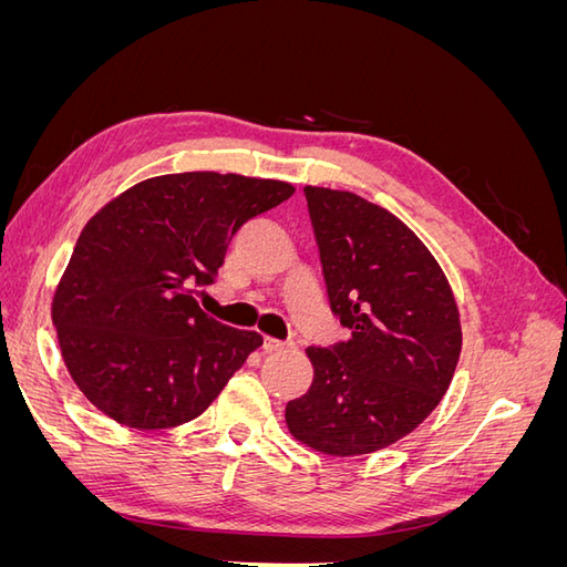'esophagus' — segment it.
<instances>
[{
  "instance_id": "obj_1",
  "label": "esophagus",
  "mask_w": 567,
  "mask_h": 567,
  "mask_svg": "<svg viewBox=\"0 0 567 567\" xmlns=\"http://www.w3.org/2000/svg\"><path fill=\"white\" fill-rule=\"evenodd\" d=\"M262 348H265V352H281V350H286V342H281L277 338H265Z\"/></svg>"
}]
</instances>
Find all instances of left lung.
I'll return each mask as SVG.
<instances>
[{
	"mask_svg": "<svg viewBox=\"0 0 567 567\" xmlns=\"http://www.w3.org/2000/svg\"><path fill=\"white\" fill-rule=\"evenodd\" d=\"M331 312L352 333L307 348L315 381L288 402L307 447L359 456L419 427L447 392L461 354L454 293L402 219L362 196L305 186Z\"/></svg>",
	"mask_w": 567,
	"mask_h": 567,
	"instance_id": "8db88e82",
	"label": "left lung"
}]
</instances>
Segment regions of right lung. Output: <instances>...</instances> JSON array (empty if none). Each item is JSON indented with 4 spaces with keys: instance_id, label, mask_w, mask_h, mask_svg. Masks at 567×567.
I'll return each instance as SVG.
<instances>
[{
    "instance_id": "add662e5",
    "label": "right lung",
    "mask_w": 567,
    "mask_h": 567,
    "mask_svg": "<svg viewBox=\"0 0 567 567\" xmlns=\"http://www.w3.org/2000/svg\"><path fill=\"white\" fill-rule=\"evenodd\" d=\"M288 182L219 173L134 184L84 225L51 302L68 373L99 411L140 431L200 416L262 336L205 315L231 236L293 196Z\"/></svg>"
}]
</instances>
